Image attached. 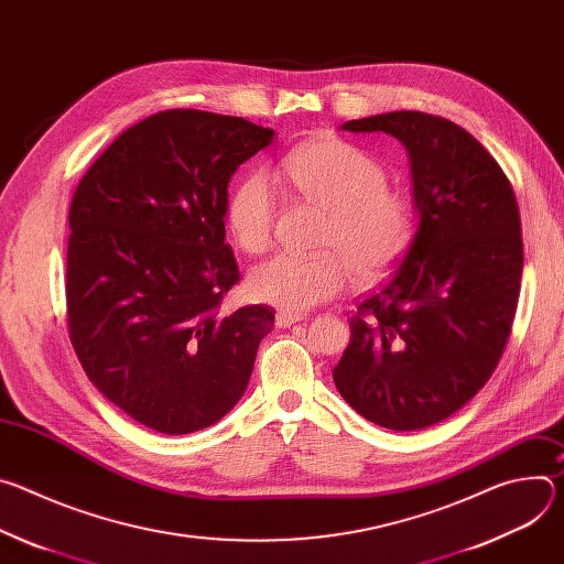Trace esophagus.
<instances>
[{
  "mask_svg": "<svg viewBox=\"0 0 564 564\" xmlns=\"http://www.w3.org/2000/svg\"><path fill=\"white\" fill-rule=\"evenodd\" d=\"M299 321H303V314H292V312H285V310L276 312V326L279 328H290V326L299 324Z\"/></svg>",
  "mask_w": 564,
  "mask_h": 564,
  "instance_id": "obj_1",
  "label": "esophagus"
}]
</instances>
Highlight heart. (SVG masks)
I'll use <instances>...</instances> for the list:
<instances>
[{
  "label": "heart",
  "instance_id": "b5f03b06",
  "mask_svg": "<svg viewBox=\"0 0 564 564\" xmlns=\"http://www.w3.org/2000/svg\"><path fill=\"white\" fill-rule=\"evenodd\" d=\"M276 176L299 196L328 209L318 257L276 254L252 268L254 299L301 314L341 294L352 281L388 272L406 254L415 236L411 200L390 189L375 155L341 138H318L281 158ZM279 194L265 172L240 181L227 203V227L240 250L261 254L274 238Z\"/></svg>",
  "mask_w": 564,
  "mask_h": 564
}]
</instances>
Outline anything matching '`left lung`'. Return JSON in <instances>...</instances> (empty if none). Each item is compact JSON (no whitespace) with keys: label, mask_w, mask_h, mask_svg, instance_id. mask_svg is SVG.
I'll list each match as a JSON object with an SVG mask.
<instances>
[{"label":"left lung","mask_w":564,"mask_h":564,"mask_svg":"<svg viewBox=\"0 0 564 564\" xmlns=\"http://www.w3.org/2000/svg\"><path fill=\"white\" fill-rule=\"evenodd\" d=\"M409 149L417 231L397 270L359 299L337 390L390 431L433 426L494 375L511 335L522 276V227L498 160L459 124L390 111L344 122Z\"/></svg>","instance_id":"1"}]
</instances>
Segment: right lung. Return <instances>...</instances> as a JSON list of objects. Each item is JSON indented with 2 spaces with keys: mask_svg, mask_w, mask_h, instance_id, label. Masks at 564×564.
Segmentation results:
<instances>
[{
  "mask_svg": "<svg viewBox=\"0 0 564 564\" xmlns=\"http://www.w3.org/2000/svg\"><path fill=\"white\" fill-rule=\"evenodd\" d=\"M272 129L196 109L120 133L68 209L66 326L91 383L142 426L187 435L246 392L270 305L231 314L240 281L225 243L227 185Z\"/></svg>",
  "mask_w": 564,
  "mask_h": 564,
  "instance_id": "right-lung-1",
  "label": "right lung"
}]
</instances>
